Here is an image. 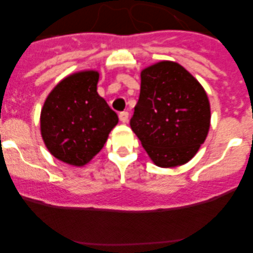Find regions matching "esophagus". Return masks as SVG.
Here are the masks:
<instances>
[{
    "label": "esophagus",
    "instance_id": "1",
    "mask_svg": "<svg viewBox=\"0 0 253 253\" xmlns=\"http://www.w3.org/2000/svg\"><path fill=\"white\" fill-rule=\"evenodd\" d=\"M119 117H120V121L124 122V124H126V122L128 121V112H127V111L120 112Z\"/></svg>",
    "mask_w": 253,
    "mask_h": 253
}]
</instances>
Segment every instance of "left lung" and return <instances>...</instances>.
Segmentation results:
<instances>
[{
    "label": "left lung",
    "instance_id": "obj_1",
    "mask_svg": "<svg viewBox=\"0 0 253 253\" xmlns=\"http://www.w3.org/2000/svg\"><path fill=\"white\" fill-rule=\"evenodd\" d=\"M129 125L157 167H180L197 154L207 138L208 95L185 67L160 61L142 70L141 93Z\"/></svg>",
    "mask_w": 253,
    "mask_h": 253
}]
</instances>
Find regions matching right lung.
Listing matches in <instances>:
<instances>
[{
    "label": "right lung",
    "instance_id": "1",
    "mask_svg": "<svg viewBox=\"0 0 253 253\" xmlns=\"http://www.w3.org/2000/svg\"><path fill=\"white\" fill-rule=\"evenodd\" d=\"M99 72L79 71L50 91L40 114V132L51 155L84 167L108 141L119 122L116 112L96 91Z\"/></svg>",
    "mask_w": 253,
    "mask_h": 253
}]
</instances>
